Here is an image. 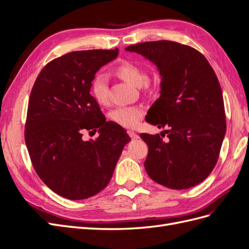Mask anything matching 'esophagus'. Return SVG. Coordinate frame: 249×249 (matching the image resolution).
Returning a JSON list of instances; mask_svg holds the SVG:
<instances>
[{
  "label": "esophagus",
  "mask_w": 249,
  "mask_h": 249,
  "mask_svg": "<svg viewBox=\"0 0 249 249\" xmlns=\"http://www.w3.org/2000/svg\"><path fill=\"white\" fill-rule=\"evenodd\" d=\"M127 134H129V136L132 138V139H138L139 138V135L137 133H135L134 131H127Z\"/></svg>",
  "instance_id": "obj_1"
}]
</instances>
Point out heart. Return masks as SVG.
Instances as JSON below:
<instances>
[{"label": "heart", "instance_id": "1", "mask_svg": "<svg viewBox=\"0 0 249 249\" xmlns=\"http://www.w3.org/2000/svg\"><path fill=\"white\" fill-rule=\"evenodd\" d=\"M116 73L129 82L134 86L142 85L144 88H149L150 83L145 80V74L140 67L133 62L125 61L116 67ZM91 93L99 104L105 105L109 101L108 79L104 73H99L91 82ZM144 111L139 106H122L117 107L111 112L110 117L113 122L125 127H133L142 118Z\"/></svg>", "mask_w": 249, "mask_h": 249}]
</instances>
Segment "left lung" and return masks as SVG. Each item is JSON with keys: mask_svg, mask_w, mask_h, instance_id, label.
<instances>
[{"mask_svg": "<svg viewBox=\"0 0 249 249\" xmlns=\"http://www.w3.org/2000/svg\"><path fill=\"white\" fill-rule=\"evenodd\" d=\"M161 76L160 97L145 120L169 126L167 141L159 134H140L148 146L144 167L149 178L170 189L198 185L214 169L227 131L221 87L206 57L189 46L169 40L133 44ZM165 136V134H164Z\"/></svg>", "mask_w": 249, "mask_h": 249, "instance_id": "1", "label": "left lung"}]
</instances>
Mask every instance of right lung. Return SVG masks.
Masks as SVG:
<instances>
[{"mask_svg":"<svg viewBox=\"0 0 249 249\" xmlns=\"http://www.w3.org/2000/svg\"><path fill=\"white\" fill-rule=\"evenodd\" d=\"M117 55V48L69 53L44 66L31 90L26 145L37 175L62 197L86 199L102 191L131 140L124 127L106 122L90 94L96 71ZM96 128L95 141L82 140L83 130Z\"/></svg>","mask_w":249,"mask_h":249,"instance_id":"obj_1","label":"right lung"}]
</instances>
